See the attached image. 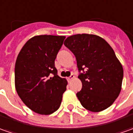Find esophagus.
Segmentation results:
<instances>
[{
  "mask_svg": "<svg viewBox=\"0 0 133 133\" xmlns=\"http://www.w3.org/2000/svg\"><path fill=\"white\" fill-rule=\"evenodd\" d=\"M73 78H74V74H71V76H70V77L68 78V82H70Z\"/></svg>",
  "mask_w": 133,
  "mask_h": 133,
  "instance_id": "1",
  "label": "esophagus"
}]
</instances>
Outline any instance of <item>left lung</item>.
<instances>
[{
  "label": "left lung",
  "mask_w": 133,
  "mask_h": 133,
  "mask_svg": "<svg viewBox=\"0 0 133 133\" xmlns=\"http://www.w3.org/2000/svg\"><path fill=\"white\" fill-rule=\"evenodd\" d=\"M64 45L75 55L82 89L76 94L82 106L100 112L111 106L119 95L123 67L106 41L92 34L68 37Z\"/></svg>",
  "instance_id": "left-lung-1"
}]
</instances>
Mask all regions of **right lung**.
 Segmentation results:
<instances>
[{"instance_id": "right-lung-1", "label": "right lung", "mask_w": 133, "mask_h": 133, "mask_svg": "<svg viewBox=\"0 0 133 133\" xmlns=\"http://www.w3.org/2000/svg\"><path fill=\"white\" fill-rule=\"evenodd\" d=\"M65 36L41 35L30 38L17 56L14 84L22 102L37 114L49 115L60 106L68 82L57 75V55Z\"/></svg>"}]
</instances>
